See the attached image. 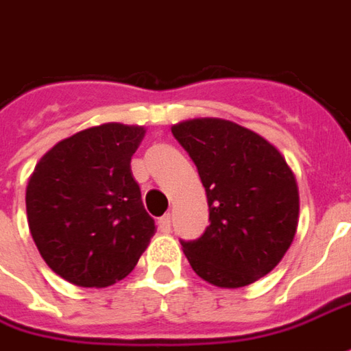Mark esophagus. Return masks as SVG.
Wrapping results in <instances>:
<instances>
[{"instance_id": "1", "label": "esophagus", "mask_w": 351, "mask_h": 351, "mask_svg": "<svg viewBox=\"0 0 351 351\" xmlns=\"http://www.w3.org/2000/svg\"><path fill=\"white\" fill-rule=\"evenodd\" d=\"M159 230H161V232H163V234H169V232H171V215H165V217H161L159 218Z\"/></svg>"}]
</instances>
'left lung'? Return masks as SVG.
Here are the masks:
<instances>
[{"instance_id": "left-lung-1", "label": "left lung", "mask_w": 351, "mask_h": 351, "mask_svg": "<svg viewBox=\"0 0 351 351\" xmlns=\"http://www.w3.org/2000/svg\"><path fill=\"white\" fill-rule=\"evenodd\" d=\"M171 131L195 163L209 203V226L180 241L186 258L213 285H251L293 243L300 207L293 171L266 138L226 119H190Z\"/></svg>"}]
</instances>
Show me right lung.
I'll return each mask as SVG.
<instances>
[{"label": "right lung", "instance_id": "right-lung-1", "mask_svg": "<svg viewBox=\"0 0 351 351\" xmlns=\"http://www.w3.org/2000/svg\"><path fill=\"white\" fill-rule=\"evenodd\" d=\"M144 127L104 123L55 144L26 186L28 226L39 254L77 287L129 276L156 232L131 173Z\"/></svg>", "mask_w": 351, "mask_h": 351}]
</instances>
